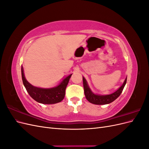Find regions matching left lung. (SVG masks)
Returning <instances> with one entry per match:
<instances>
[{
	"instance_id": "8db88e82",
	"label": "left lung",
	"mask_w": 149,
	"mask_h": 149,
	"mask_svg": "<svg viewBox=\"0 0 149 149\" xmlns=\"http://www.w3.org/2000/svg\"><path fill=\"white\" fill-rule=\"evenodd\" d=\"M83 81L84 94L86 100L89 102L94 104L103 105L113 102L120 95L121 93L123 91V89L126 84V82H127V78L125 79L123 84H122L121 86L118 89H117L114 93H112L110 94H106V95H100V94H94L89 87L87 81L86 80V79L83 76Z\"/></svg>"
}]
</instances>
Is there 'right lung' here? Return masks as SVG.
I'll use <instances>...</instances> for the list:
<instances>
[{
    "label": "right lung",
    "instance_id": "add662e5",
    "mask_svg": "<svg viewBox=\"0 0 149 149\" xmlns=\"http://www.w3.org/2000/svg\"><path fill=\"white\" fill-rule=\"evenodd\" d=\"M22 78L26 91L35 101L44 104H53L61 102L65 96V89L72 74L68 75L62 80L56 86L50 88L36 87L31 84L26 79L24 68L22 66Z\"/></svg>",
    "mask_w": 149,
    "mask_h": 149
}]
</instances>
